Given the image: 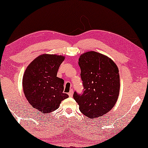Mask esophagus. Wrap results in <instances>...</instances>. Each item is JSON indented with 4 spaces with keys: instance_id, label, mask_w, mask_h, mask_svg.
I'll return each mask as SVG.
<instances>
[{
    "instance_id": "1",
    "label": "esophagus",
    "mask_w": 148,
    "mask_h": 148,
    "mask_svg": "<svg viewBox=\"0 0 148 148\" xmlns=\"http://www.w3.org/2000/svg\"><path fill=\"white\" fill-rule=\"evenodd\" d=\"M73 89H71L70 92L68 93V95H69V97H71L73 96Z\"/></svg>"
}]
</instances>
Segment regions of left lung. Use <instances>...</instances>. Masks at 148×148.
Returning <instances> with one entry per match:
<instances>
[{
	"instance_id": "8db88e82",
	"label": "left lung",
	"mask_w": 148,
	"mask_h": 148,
	"mask_svg": "<svg viewBox=\"0 0 148 148\" xmlns=\"http://www.w3.org/2000/svg\"><path fill=\"white\" fill-rule=\"evenodd\" d=\"M83 91L74 92L73 99L81 112L90 119L103 116L113 108L119 98V69L108 57L95 51L79 59Z\"/></svg>"
}]
</instances>
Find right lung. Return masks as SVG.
Segmentation results:
<instances>
[{"instance_id":"add662e5","label":"right lung","mask_w":148,"mask_h":148,"mask_svg":"<svg viewBox=\"0 0 148 148\" xmlns=\"http://www.w3.org/2000/svg\"><path fill=\"white\" fill-rule=\"evenodd\" d=\"M64 57L57 55L40 56L36 58L24 72L22 85L29 103L41 113L57 110L61 102L69 97L63 93L62 79L57 77L59 67Z\"/></svg>"}]
</instances>
